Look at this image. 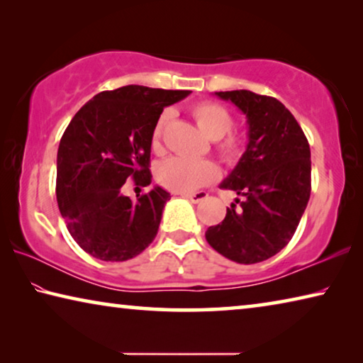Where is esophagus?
Returning a JSON list of instances; mask_svg holds the SVG:
<instances>
[{"label": "esophagus", "mask_w": 363, "mask_h": 363, "mask_svg": "<svg viewBox=\"0 0 363 363\" xmlns=\"http://www.w3.org/2000/svg\"><path fill=\"white\" fill-rule=\"evenodd\" d=\"M184 196H186L187 200L192 201V203H199V201L206 199L208 194L206 192H195V194H184Z\"/></svg>", "instance_id": "1"}]
</instances>
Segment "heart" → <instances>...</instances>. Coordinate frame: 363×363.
<instances>
[{
	"label": "heart",
	"mask_w": 363,
	"mask_h": 363,
	"mask_svg": "<svg viewBox=\"0 0 363 363\" xmlns=\"http://www.w3.org/2000/svg\"><path fill=\"white\" fill-rule=\"evenodd\" d=\"M196 126L208 139L216 140V152L227 164L240 162L245 153V140L237 134H229L233 126V116L218 102L203 101L190 107ZM171 118L169 110H163L155 120L152 130V149L162 150V136ZM218 167L210 160L168 158L157 167L155 177L160 186L176 194H189L218 179Z\"/></svg>",
	"instance_id": "1"
}]
</instances>
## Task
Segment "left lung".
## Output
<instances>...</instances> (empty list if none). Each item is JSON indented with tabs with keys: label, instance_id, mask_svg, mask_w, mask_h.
I'll list each match as a JSON object with an SVG mask.
<instances>
[{
	"label": "left lung",
	"instance_id": "8db88e82",
	"mask_svg": "<svg viewBox=\"0 0 363 363\" xmlns=\"http://www.w3.org/2000/svg\"><path fill=\"white\" fill-rule=\"evenodd\" d=\"M214 94L247 115L248 144L219 186L242 200L235 199L223 223L208 227L205 237L227 259L256 264L284 250L303 218L311 196L309 143L275 97L247 89Z\"/></svg>",
	"mask_w": 363,
	"mask_h": 363
}]
</instances>
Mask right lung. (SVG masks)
<instances>
[{
	"instance_id": "obj_1",
	"label": "right lung",
	"mask_w": 363,
	"mask_h": 363,
	"mask_svg": "<svg viewBox=\"0 0 363 363\" xmlns=\"http://www.w3.org/2000/svg\"><path fill=\"white\" fill-rule=\"evenodd\" d=\"M190 91L130 84L102 91L67 126L57 150L60 214L79 248L101 261H126L153 242L164 203L160 186L133 201L121 194L130 179L149 186L152 130L164 107Z\"/></svg>"
}]
</instances>
